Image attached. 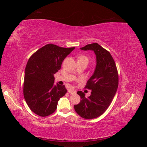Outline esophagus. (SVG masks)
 Masks as SVG:
<instances>
[{
  "label": "esophagus",
  "instance_id": "34e87169",
  "mask_svg": "<svg viewBox=\"0 0 147 147\" xmlns=\"http://www.w3.org/2000/svg\"><path fill=\"white\" fill-rule=\"evenodd\" d=\"M68 92L70 93V94H75V93H76V91L73 90H68Z\"/></svg>",
  "mask_w": 147,
  "mask_h": 147
}]
</instances>
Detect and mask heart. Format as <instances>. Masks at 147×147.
Returning a JSON list of instances; mask_svg holds the SVG:
<instances>
[{"label":"heart","instance_id":"b5f03b06","mask_svg":"<svg viewBox=\"0 0 147 147\" xmlns=\"http://www.w3.org/2000/svg\"><path fill=\"white\" fill-rule=\"evenodd\" d=\"M80 59H84L88 60V58H87V57H86V56H82Z\"/></svg>","mask_w":147,"mask_h":147}]
</instances>
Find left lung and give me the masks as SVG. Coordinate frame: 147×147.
<instances>
[{
    "mask_svg": "<svg viewBox=\"0 0 147 147\" xmlns=\"http://www.w3.org/2000/svg\"><path fill=\"white\" fill-rule=\"evenodd\" d=\"M80 49L94 52L96 66L85 86L91 90L90 96L86 97L83 92L78 91L81 100L74 109L81 117L93 119L103 114L110 105L118 89V74L112 55L98 43L88 44Z\"/></svg>",
    "mask_w": 147,
    "mask_h": 147,
    "instance_id": "left-lung-1",
    "label": "left lung"
}]
</instances>
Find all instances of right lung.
<instances>
[{
    "mask_svg": "<svg viewBox=\"0 0 147 147\" xmlns=\"http://www.w3.org/2000/svg\"><path fill=\"white\" fill-rule=\"evenodd\" d=\"M75 49L48 44L30 57L25 69L23 93L30 109L40 117L55 112L57 102L67 91L54 84L55 74L64 59Z\"/></svg>",
    "mask_w": 147,
    "mask_h": 147,
    "instance_id": "add662e5",
    "label": "right lung"
}]
</instances>
